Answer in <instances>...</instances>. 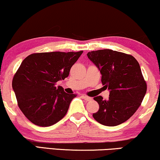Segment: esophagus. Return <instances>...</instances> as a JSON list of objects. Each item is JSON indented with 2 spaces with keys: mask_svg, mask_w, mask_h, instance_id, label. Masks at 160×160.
<instances>
[{
  "mask_svg": "<svg viewBox=\"0 0 160 160\" xmlns=\"http://www.w3.org/2000/svg\"><path fill=\"white\" fill-rule=\"evenodd\" d=\"M82 98H84L86 101H89V100H92V98L88 97V96H87V95H82Z\"/></svg>",
  "mask_w": 160,
  "mask_h": 160,
  "instance_id": "esophagus-1",
  "label": "esophagus"
}]
</instances>
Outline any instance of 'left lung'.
<instances>
[{
	"mask_svg": "<svg viewBox=\"0 0 160 160\" xmlns=\"http://www.w3.org/2000/svg\"><path fill=\"white\" fill-rule=\"evenodd\" d=\"M101 73L102 84L109 91L108 100L94 98L99 110L92 116L105 126H117L134 114L146 95V83L134 57L111 49L87 53Z\"/></svg>",
	"mask_w": 160,
	"mask_h": 160,
	"instance_id": "obj_1",
	"label": "left lung"
}]
</instances>
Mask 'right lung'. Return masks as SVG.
<instances>
[{"instance_id": "1", "label": "right lung", "mask_w": 160, "mask_h": 160, "mask_svg": "<svg viewBox=\"0 0 160 160\" xmlns=\"http://www.w3.org/2000/svg\"><path fill=\"white\" fill-rule=\"evenodd\" d=\"M83 51L43 52L28 56L13 78L19 108L32 123L49 127L60 121L76 94H68L57 82L64 80Z\"/></svg>"}]
</instances>
